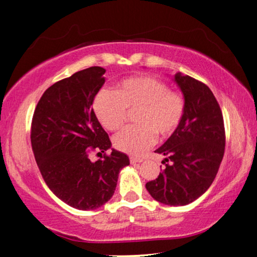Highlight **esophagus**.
<instances>
[{
    "label": "esophagus",
    "instance_id": "1",
    "mask_svg": "<svg viewBox=\"0 0 257 257\" xmlns=\"http://www.w3.org/2000/svg\"><path fill=\"white\" fill-rule=\"evenodd\" d=\"M144 160L141 158H135V156H130V162L132 163V165H136V163H139V162H143Z\"/></svg>",
    "mask_w": 257,
    "mask_h": 257
}]
</instances>
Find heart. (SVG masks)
Listing matches in <instances>:
<instances>
[{"label": "heart", "mask_w": 257, "mask_h": 257, "mask_svg": "<svg viewBox=\"0 0 257 257\" xmlns=\"http://www.w3.org/2000/svg\"><path fill=\"white\" fill-rule=\"evenodd\" d=\"M95 114L107 131H117L127 119L128 112H137V126L125 128L114 137L117 150L139 155L161 139L172 137L180 127L185 113V99L168 84L154 76H133L120 81L114 91L101 90L95 96Z\"/></svg>", "instance_id": "heart-1"}]
</instances>
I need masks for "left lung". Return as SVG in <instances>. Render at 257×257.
<instances>
[{"instance_id": "8db88e82", "label": "left lung", "mask_w": 257, "mask_h": 257, "mask_svg": "<svg viewBox=\"0 0 257 257\" xmlns=\"http://www.w3.org/2000/svg\"><path fill=\"white\" fill-rule=\"evenodd\" d=\"M185 113L180 127L155 151L166 155V168L146 183L150 195L170 206L192 203L210 188L225 153V127L220 106L206 84L176 73Z\"/></svg>"}]
</instances>
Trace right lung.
Instances as JSON below:
<instances>
[{"mask_svg": "<svg viewBox=\"0 0 257 257\" xmlns=\"http://www.w3.org/2000/svg\"><path fill=\"white\" fill-rule=\"evenodd\" d=\"M104 73L102 67H89L58 81L44 92L32 118V151L44 181L77 210L104 205L113 196L119 172L130 165L128 156L116 150L96 162L89 159L92 151L102 154L111 148L92 109Z\"/></svg>", "mask_w": 257, "mask_h": 257, "instance_id": "right-lung-1", "label": "right lung"}]
</instances>
